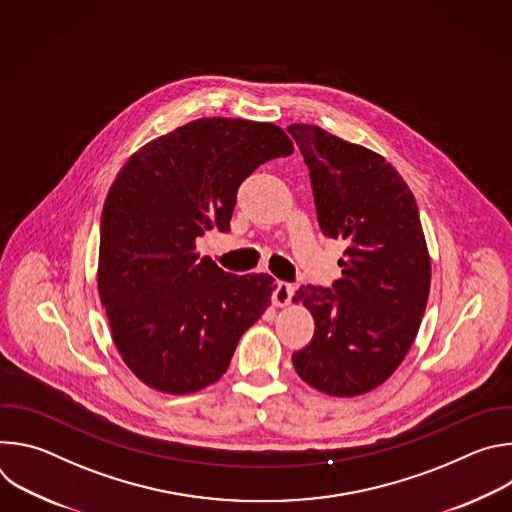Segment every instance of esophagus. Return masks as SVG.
I'll return each instance as SVG.
<instances>
[{
  "instance_id": "obj_1",
  "label": "esophagus",
  "mask_w": 512,
  "mask_h": 512,
  "mask_svg": "<svg viewBox=\"0 0 512 512\" xmlns=\"http://www.w3.org/2000/svg\"><path fill=\"white\" fill-rule=\"evenodd\" d=\"M291 296H294V285L287 283V281H277V283H275L271 300H273V304H275L277 308L287 306V304L291 302Z\"/></svg>"
}]
</instances>
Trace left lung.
Segmentation results:
<instances>
[{
  "label": "left lung",
  "mask_w": 512,
  "mask_h": 512,
  "mask_svg": "<svg viewBox=\"0 0 512 512\" xmlns=\"http://www.w3.org/2000/svg\"><path fill=\"white\" fill-rule=\"evenodd\" d=\"M287 133L310 170L322 235L346 243L332 287L296 291L316 330L291 360L326 395L369 393L395 373L425 312L431 271L419 208L379 154L316 125L296 123Z\"/></svg>",
  "instance_id": "obj_1"
}]
</instances>
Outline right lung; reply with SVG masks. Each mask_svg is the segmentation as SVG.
<instances>
[{
  "label": "right lung",
  "mask_w": 512,
  "mask_h": 512,
  "mask_svg": "<svg viewBox=\"0 0 512 512\" xmlns=\"http://www.w3.org/2000/svg\"><path fill=\"white\" fill-rule=\"evenodd\" d=\"M291 152L273 123L208 117L145 143L117 174L101 214L99 296L121 358L148 387L186 395L216 383L269 306L271 275L227 273L196 241L229 233L243 180Z\"/></svg>",
  "instance_id": "add662e5"
}]
</instances>
